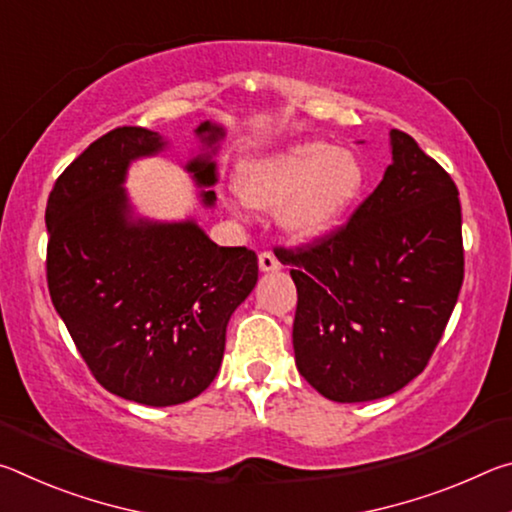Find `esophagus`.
Returning <instances> with one entry per match:
<instances>
[{
    "label": "esophagus",
    "mask_w": 512,
    "mask_h": 512,
    "mask_svg": "<svg viewBox=\"0 0 512 512\" xmlns=\"http://www.w3.org/2000/svg\"><path fill=\"white\" fill-rule=\"evenodd\" d=\"M282 264L277 262V257L271 253V250H264V253H259V268H262L264 273L268 271H277Z\"/></svg>",
    "instance_id": "34e87169"
}]
</instances>
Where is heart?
Returning a JSON list of instances; mask_svg holds the SVG:
<instances>
[{
  "mask_svg": "<svg viewBox=\"0 0 512 512\" xmlns=\"http://www.w3.org/2000/svg\"><path fill=\"white\" fill-rule=\"evenodd\" d=\"M363 164L325 142H300L241 171L239 194L255 210L280 212L296 237H316L348 212L361 194Z\"/></svg>",
  "mask_w": 512,
  "mask_h": 512,
  "instance_id": "1",
  "label": "heart"
}]
</instances>
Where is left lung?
I'll list each match as a JSON object with an SVG mask.
<instances>
[{
  "label": "left lung",
  "mask_w": 512,
  "mask_h": 512,
  "mask_svg": "<svg viewBox=\"0 0 512 512\" xmlns=\"http://www.w3.org/2000/svg\"><path fill=\"white\" fill-rule=\"evenodd\" d=\"M393 164L343 225L280 246L298 289L296 366L334 402H370L427 368L463 284L461 201L411 135L391 131Z\"/></svg>",
  "instance_id": "left-lung-1"
}]
</instances>
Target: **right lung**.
Masks as SVG:
<instances>
[{"mask_svg":"<svg viewBox=\"0 0 512 512\" xmlns=\"http://www.w3.org/2000/svg\"><path fill=\"white\" fill-rule=\"evenodd\" d=\"M196 133L207 146L223 135L210 121ZM162 146L140 126L101 135L60 173L45 212L51 302L92 377L146 406L187 402L212 384L232 311L257 284L246 246H216L192 221H128V162ZM187 169L198 185L216 183L207 158Z\"/></svg>","mask_w":512,"mask_h":512,"instance_id":"1","label":"right lung"}]
</instances>
